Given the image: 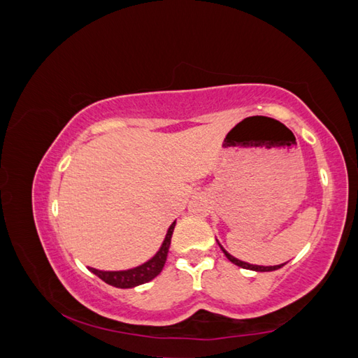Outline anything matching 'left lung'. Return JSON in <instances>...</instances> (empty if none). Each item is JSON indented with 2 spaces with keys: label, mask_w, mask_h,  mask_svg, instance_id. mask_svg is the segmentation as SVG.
<instances>
[{
  "label": "left lung",
  "mask_w": 358,
  "mask_h": 358,
  "mask_svg": "<svg viewBox=\"0 0 358 358\" xmlns=\"http://www.w3.org/2000/svg\"><path fill=\"white\" fill-rule=\"evenodd\" d=\"M220 248H222L223 253H225V256L229 259V261L233 262V264H236L237 267H242V268H247V270H255V271H273V270H278V268L284 267V264H281V265H273V267H262V265H253V264L243 262V261H239V259H236L234 256H231V255L228 253V251L223 250L222 245H220Z\"/></svg>",
  "instance_id": "1"
}]
</instances>
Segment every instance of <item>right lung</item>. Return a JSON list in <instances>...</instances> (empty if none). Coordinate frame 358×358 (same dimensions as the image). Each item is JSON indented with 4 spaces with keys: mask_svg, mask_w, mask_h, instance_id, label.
<instances>
[{
    "mask_svg": "<svg viewBox=\"0 0 358 358\" xmlns=\"http://www.w3.org/2000/svg\"><path fill=\"white\" fill-rule=\"evenodd\" d=\"M173 228H175V222L172 223L171 228L167 229L166 239H164L163 245H161L158 253L153 256L150 261H147L145 264L139 265V267L131 268V270H125V271H101L96 268H90V270L93 271L96 276H99L103 282L117 287V289H131V287L149 282L153 278H157L164 267L167 253H169L171 237L173 233Z\"/></svg>",
    "mask_w": 358,
    "mask_h": 358,
    "instance_id": "right-lung-1",
    "label": "right lung"
}]
</instances>
